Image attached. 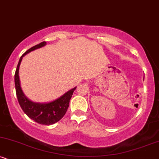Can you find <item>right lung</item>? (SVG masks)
<instances>
[{
  "label": "right lung",
  "mask_w": 159,
  "mask_h": 159,
  "mask_svg": "<svg viewBox=\"0 0 159 159\" xmlns=\"http://www.w3.org/2000/svg\"><path fill=\"white\" fill-rule=\"evenodd\" d=\"M45 45V42H41L39 45L33 46L31 48L27 50L20 57L16 72H15L14 80L16 97H17L19 104L24 113L30 118H31L32 120L35 121L38 124H44V125H52V124H55L57 121H59L65 115L68 107H69L70 100L73 92L76 89V87L72 89L64 95H63L62 96L60 97L59 98L53 101L50 103H35V102H32L29 100L24 95L21 89V87H20V78H19V67H20V63H21L23 56L25 55L27 53L43 47Z\"/></svg>",
  "instance_id": "1"
}]
</instances>
